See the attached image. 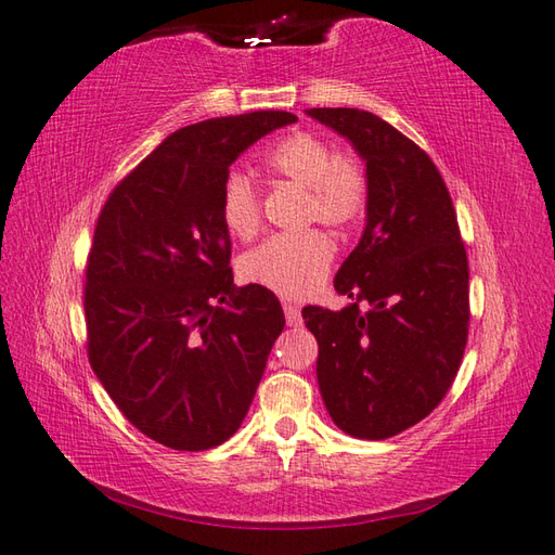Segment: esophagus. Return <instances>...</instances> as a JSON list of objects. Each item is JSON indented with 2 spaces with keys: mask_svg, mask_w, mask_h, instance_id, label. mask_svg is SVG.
Here are the masks:
<instances>
[{
  "mask_svg": "<svg viewBox=\"0 0 555 555\" xmlns=\"http://www.w3.org/2000/svg\"><path fill=\"white\" fill-rule=\"evenodd\" d=\"M283 314H286L288 326H300L302 324V314H300V309L295 307V305L283 302Z\"/></svg>",
  "mask_w": 555,
  "mask_h": 555,
  "instance_id": "1",
  "label": "esophagus"
}]
</instances>
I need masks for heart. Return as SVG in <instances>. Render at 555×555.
I'll return each instance as SVG.
<instances>
[{"label":"heart","instance_id":"heart-1","mask_svg":"<svg viewBox=\"0 0 555 555\" xmlns=\"http://www.w3.org/2000/svg\"><path fill=\"white\" fill-rule=\"evenodd\" d=\"M267 172L305 189L302 219L326 227H347L366 210L369 177L364 165L336 153L314 132H295L264 153ZM219 217L234 238L248 241L262 224V198L248 175L231 170L219 193ZM336 243L324 231L276 234L241 257L238 272L253 286L281 298L300 300L317 293L333 267Z\"/></svg>","mask_w":555,"mask_h":555}]
</instances>
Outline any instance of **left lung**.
Segmentation results:
<instances>
[{"instance_id": "8db88e82", "label": "left lung", "mask_w": 555, "mask_h": 555, "mask_svg": "<svg viewBox=\"0 0 555 555\" xmlns=\"http://www.w3.org/2000/svg\"><path fill=\"white\" fill-rule=\"evenodd\" d=\"M307 113L352 141L369 177L364 236L333 279L352 302L302 309L319 390L343 433L385 440L428 416L456 378L470 324L466 246L418 144L369 111Z\"/></svg>"}]
</instances>
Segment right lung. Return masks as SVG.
<instances>
[{"instance_id": "obj_1", "label": "right lung", "mask_w": 555, "mask_h": 555, "mask_svg": "<svg viewBox=\"0 0 555 555\" xmlns=\"http://www.w3.org/2000/svg\"><path fill=\"white\" fill-rule=\"evenodd\" d=\"M298 118L255 111L172 132L111 191L85 274L87 357L137 430L179 452L246 418L283 331L272 291L234 286L219 217L229 165Z\"/></svg>"}]
</instances>
